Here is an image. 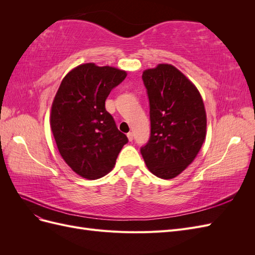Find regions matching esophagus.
Listing matches in <instances>:
<instances>
[{
    "instance_id": "obj_1",
    "label": "esophagus",
    "mask_w": 255,
    "mask_h": 255,
    "mask_svg": "<svg viewBox=\"0 0 255 255\" xmlns=\"http://www.w3.org/2000/svg\"><path fill=\"white\" fill-rule=\"evenodd\" d=\"M127 136H128V140H129V141H132V140H133L134 135H133V133H132V132H128V133L127 134Z\"/></svg>"
}]
</instances>
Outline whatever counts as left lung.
Listing matches in <instances>:
<instances>
[{
  "mask_svg": "<svg viewBox=\"0 0 255 255\" xmlns=\"http://www.w3.org/2000/svg\"><path fill=\"white\" fill-rule=\"evenodd\" d=\"M150 105L151 134L140 153L149 170L172 179L188 167L204 142L206 114L197 87L171 65L142 73Z\"/></svg>",
  "mask_w": 255,
  "mask_h": 255,
  "instance_id": "left-lung-1",
  "label": "left lung"
}]
</instances>
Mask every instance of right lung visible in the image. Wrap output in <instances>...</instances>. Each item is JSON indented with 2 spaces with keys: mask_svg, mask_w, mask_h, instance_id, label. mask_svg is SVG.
<instances>
[{
  "mask_svg": "<svg viewBox=\"0 0 255 255\" xmlns=\"http://www.w3.org/2000/svg\"><path fill=\"white\" fill-rule=\"evenodd\" d=\"M127 72L84 64L69 72L54 98L51 128L61 157L74 172L97 180L111 172L128 137L105 110L110 92Z\"/></svg>",
  "mask_w": 255,
  "mask_h": 255,
  "instance_id": "1",
  "label": "right lung"
}]
</instances>
